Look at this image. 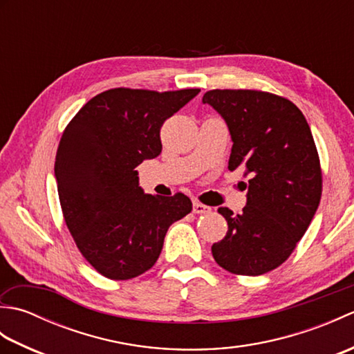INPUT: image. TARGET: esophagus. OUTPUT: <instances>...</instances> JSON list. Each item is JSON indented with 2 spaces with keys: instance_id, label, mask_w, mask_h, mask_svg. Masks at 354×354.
<instances>
[{
  "instance_id": "obj_1",
  "label": "esophagus",
  "mask_w": 354,
  "mask_h": 354,
  "mask_svg": "<svg viewBox=\"0 0 354 354\" xmlns=\"http://www.w3.org/2000/svg\"><path fill=\"white\" fill-rule=\"evenodd\" d=\"M212 212V208L201 204V202H193V213L194 214H205V213H209Z\"/></svg>"
}]
</instances>
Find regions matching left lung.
<instances>
[{
  "label": "left lung",
  "instance_id": "8db88e82",
  "mask_svg": "<svg viewBox=\"0 0 354 354\" xmlns=\"http://www.w3.org/2000/svg\"><path fill=\"white\" fill-rule=\"evenodd\" d=\"M202 102L230 129L228 169L250 175L243 212L217 209L228 232L212 246L213 257L231 274H266L289 259L319 205L322 173L310 127L290 100L265 91L212 89Z\"/></svg>",
  "mask_w": 354,
  "mask_h": 354
}]
</instances>
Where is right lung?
Masks as SVG:
<instances>
[{"instance_id":"add662e5","label":"right lung","mask_w":354,"mask_h":354,"mask_svg":"<svg viewBox=\"0 0 354 354\" xmlns=\"http://www.w3.org/2000/svg\"><path fill=\"white\" fill-rule=\"evenodd\" d=\"M199 91L108 89L65 127L55 162L59 201L79 251L103 277L145 274L170 225L192 212L183 193L145 194L135 167L161 153L162 123Z\"/></svg>"}]
</instances>
